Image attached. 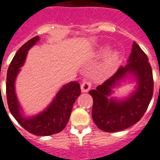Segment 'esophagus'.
<instances>
[{
    "label": "esophagus",
    "mask_w": 160,
    "mask_h": 160,
    "mask_svg": "<svg viewBox=\"0 0 160 160\" xmlns=\"http://www.w3.org/2000/svg\"><path fill=\"white\" fill-rule=\"evenodd\" d=\"M91 82H89V81H84V82L81 84V90L82 92H88L91 88Z\"/></svg>",
    "instance_id": "obj_1"
}]
</instances>
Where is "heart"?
I'll return each mask as SVG.
<instances>
[{
    "mask_svg": "<svg viewBox=\"0 0 160 160\" xmlns=\"http://www.w3.org/2000/svg\"><path fill=\"white\" fill-rule=\"evenodd\" d=\"M118 63V54L116 52L110 53L106 58L104 63V70L107 72H112Z\"/></svg>",
    "mask_w": 160,
    "mask_h": 160,
    "instance_id": "1",
    "label": "heart"
}]
</instances>
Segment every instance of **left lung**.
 <instances>
[{"mask_svg":"<svg viewBox=\"0 0 160 160\" xmlns=\"http://www.w3.org/2000/svg\"><path fill=\"white\" fill-rule=\"evenodd\" d=\"M147 56L136 42H133L128 64L120 67L113 76L96 89L89 91L93 97L92 118L96 126L106 132L125 130L141 120L153 96L154 80ZM136 78L138 86L132 96L124 101L108 100L111 89L127 75Z\"/></svg>","mask_w":160,"mask_h":160,"instance_id":"left-lung-1","label":"left lung"}]
</instances>
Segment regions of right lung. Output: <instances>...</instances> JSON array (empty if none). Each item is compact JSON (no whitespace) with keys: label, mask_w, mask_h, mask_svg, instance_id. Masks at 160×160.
Here are the masks:
<instances>
[{"label":"right lung","mask_w":160,"mask_h":160,"mask_svg":"<svg viewBox=\"0 0 160 160\" xmlns=\"http://www.w3.org/2000/svg\"><path fill=\"white\" fill-rule=\"evenodd\" d=\"M39 40V37L31 38L18 50L9 66L6 77V97L9 109L15 120L26 131L36 136H46L59 133L64 129L71 116L75 101L80 95V84L69 83L60 89L46 110L33 118H26L21 113L15 90L16 76L24 65L26 56L31 47Z\"/></svg>","instance_id":"obj_1"}]
</instances>
